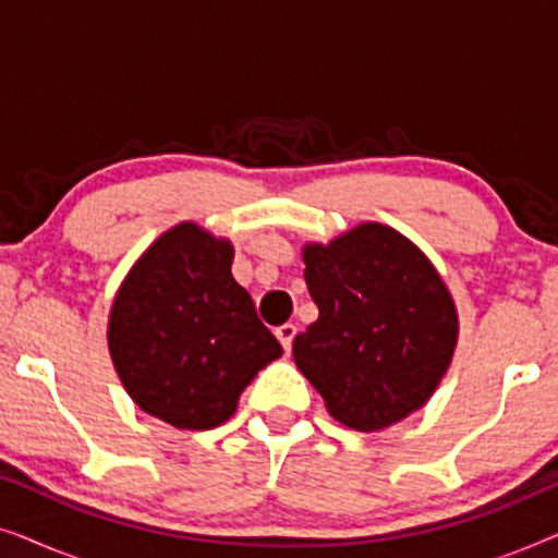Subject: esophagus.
Instances as JSON below:
<instances>
[{
	"label": "esophagus",
	"mask_w": 558,
	"mask_h": 558,
	"mask_svg": "<svg viewBox=\"0 0 558 558\" xmlns=\"http://www.w3.org/2000/svg\"><path fill=\"white\" fill-rule=\"evenodd\" d=\"M294 335H296V327L294 325H281V327H277V338H279V342H281V348L287 350H292V342H294Z\"/></svg>",
	"instance_id": "1"
}]
</instances>
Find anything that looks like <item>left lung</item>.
<instances>
[{
  "label": "left lung",
  "mask_w": 558,
  "mask_h": 558,
  "mask_svg": "<svg viewBox=\"0 0 558 558\" xmlns=\"http://www.w3.org/2000/svg\"><path fill=\"white\" fill-rule=\"evenodd\" d=\"M302 258L319 317L292 353L332 418L378 432L422 409L460 332L452 294L424 251L384 223H361L307 243Z\"/></svg>",
  "instance_id": "left-lung-1"
}]
</instances>
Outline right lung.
Masks as SVG:
<instances>
[{
  "instance_id": "1",
  "label": "right lung",
  "mask_w": 558,
  "mask_h": 558,
  "mask_svg": "<svg viewBox=\"0 0 558 558\" xmlns=\"http://www.w3.org/2000/svg\"><path fill=\"white\" fill-rule=\"evenodd\" d=\"M231 264V241L180 223L136 258L113 296V368L136 407L174 429L228 422L243 388L281 355Z\"/></svg>"
}]
</instances>
